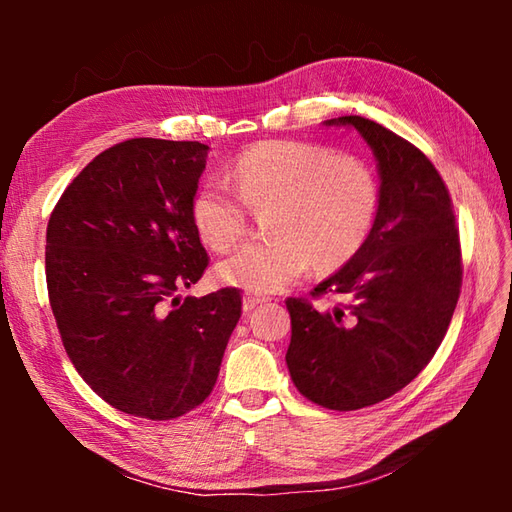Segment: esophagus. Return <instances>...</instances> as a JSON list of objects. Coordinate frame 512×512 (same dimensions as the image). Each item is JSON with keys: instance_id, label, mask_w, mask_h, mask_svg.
I'll return each mask as SVG.
<instances>
[{"instance_id": "1", "label": "esophagus", "mask_w": 512, "mask_h": 512, "mask_svg": "<svg viewBox=\"0 0 512 512\" xmlns=\"http://www.w3.org/2000/svg\"><path fill=\"white\" fill-rule=\"evenodd\" d=\"M266 299L264 297H255V295H244V299H242V308H244V312H250L253 310L255 306H259V303H264Z\"/></svg>"}]
</instances>
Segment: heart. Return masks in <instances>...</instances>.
Segmentation results:
<instances>
[{
  "instance_id": "obj_1",
  "label": "heart",
  "mask_w": 512,
  "mask_h": 512,
  "mask_svg": "<svg viewBox=\"0 0 512 512\" xmlns=\"http://www.w3.org/2000/svg\"><path fill=\"white\" fill-rule=\"evenodd\" d=\"M226 180L209 178L191 198L200 239L226 250L246 233V209L266 211L270 237L233 250L215 277L257 295L284 290L310 268L339 266L372 235L380 206L376 171L365 160L303 140H268L246 149Z\"/></svg>"
}]
</instances>
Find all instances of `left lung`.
<instances>
[{
	"mask_svg": "<svg viewBox=\"0 0 512 512\" xmlns=\"http://www.w3.org/2000/svg\"><path fill=\"white\" fill-rule=\"evenodd\" d=\"M323 125L356 129L374 151L380 206L361 250L312 292L345 303L317 310L286 301V363L308 400L354 411L394 396L427 367L460 297L462 255L449 191L418 147L363 116Z\"/></svg>",
	"mask_w": 512,
	"mask_h": 512,
	"instance_id": "obj_1",
	"label": "left lung"
}]
</instances>
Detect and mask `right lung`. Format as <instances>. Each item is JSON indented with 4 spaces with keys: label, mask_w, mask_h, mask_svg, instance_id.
<instances>
[{
    "label": "right lung",
    "mask_w": 512,
    "mask_h": 512,
    "mask_svg": "<svg viewBox=\"0 0 512 512\" xmlns=\"http://www.w3.org/2000/svg\"><path fill=\"white\" fill-rule=\"evenodd\" d=\"M195 140L132 138L96 156L54 206L46 281L65 352L118 411L171 420L209 398L242 314L237 288L180 299L209 257L191 198Z\"/></svg>",
    "instance_id": "obj_1"
}]
</instances>
